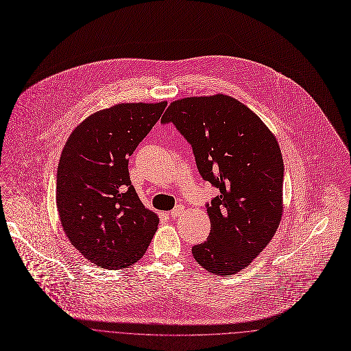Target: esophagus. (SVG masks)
Masks as SVG:
<instances>
[{"mask_svg":"<svg viewBox=\"0 0 351 351\" xmlns=\"http://www.w3.org/2000/svg\"><path fill=\"white\" fill-rule=\"evenodd\" d=\"M184 213V206L182 204H177L171 212H169V216L170 217H173V219H176V217H178L180 215H182Z\"/></svg>","mask_w":351,"mask_h":351,"instance_id":"esophagus-1","label":"esophagus"}]
</instances>
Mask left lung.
<instances>
[{"label":"left lung","mask_w":351,"mask_h":351,"mask_svg":"<svg viewBox=\"0 0 351 351\" xmlns=\"http://www.w3.org/2000/svg\"><path fill=\"white\" fill-rule=\"evenodd\" d=\"M173 123L192 147L196 167L220 195L206 203L208 238L192 247L213 275L247 267L272 239L282 217L284 160L275 136L247 106L227 95L173 102Z\"/></svg>","instance_id":"left-lung-1"}]
</instances>
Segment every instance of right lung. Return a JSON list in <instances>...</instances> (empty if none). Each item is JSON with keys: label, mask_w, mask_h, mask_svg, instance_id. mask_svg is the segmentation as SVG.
<instances>
[{"label": "right lung", "mask_w": 351, "mask_h": 351, "mask_svg": "<svg viewBox=\"0 0 351 351\" xmlns=\"http://www.w3.org/2000/svg\"><path fill=\"white\" fill-rule=\"evenodd\" d=\"M167 102L120 104L99 110L70 134L56 171V207L64 234L94 264L125 268L141 258L159 219L139 200L128 158Z\"/></svg>", "instance_id": "add662e5"}]
</instances>
